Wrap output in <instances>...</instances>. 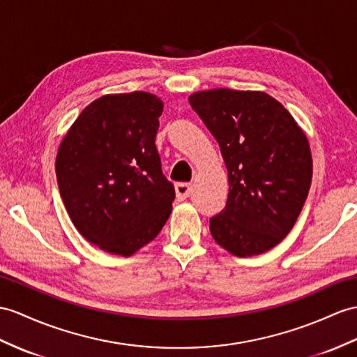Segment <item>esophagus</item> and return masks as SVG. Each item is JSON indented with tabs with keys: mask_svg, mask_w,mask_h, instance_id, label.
Segmentation results:
<instances>
[{
	"mask_svg": "<svg viewBox=\"0 0 357 357\" xmlns=\"http://www.w3.org/2000/svg\"><path fill=\"white\" fill-rule=\"evenodd\" d=\"M192 192V185L190 183H177L176 185V195L178 199H185Z\"/></svg>",
	"mask_w": 357,
	"mask_h": 357,
	"instance_id": "1",
	"label": "esophagus"
}]
</instances>
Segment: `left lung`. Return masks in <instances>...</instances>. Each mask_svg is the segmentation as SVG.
I'll use <instances>...</instances> for the list:
<instances>
[{"label": "left lung", "instance_id": "obj_1", "mask_svg": "<svg viewBox=\"0 0 357 357\" xmlns=\"http://www.w3.org/2000/svg\"><path fill=\"white\" fill-rule=\"evenodd\" d=\"M192 109L220 145L229 198L211 220L218 245L238 257L286 238L306 202L312 154L303 128L271 95L227 88L194 92Z\"/></svg>", "mask_w": 357, "mask_h": 357}]
</instances>
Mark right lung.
I'll return each mask as SVG.
<instances>
[{
  "label": "right lung",
  "mask_w": 357,
  "mask_h": 357,
  "mask_svg": "<svg viewBox=\"0 0 357 357\" xmlns=\"http://www.w3.org/2000/svg\"><path fill=\"white\" fill-rule=\"evenodd\" d=\"M162 112L150 92L102 95L60 142L56 174L69 218L110 255L133 256L171 215L176 192L154 144Z\"/></svg>",
  "instance_id": "obj_1"
}]
</instances>
